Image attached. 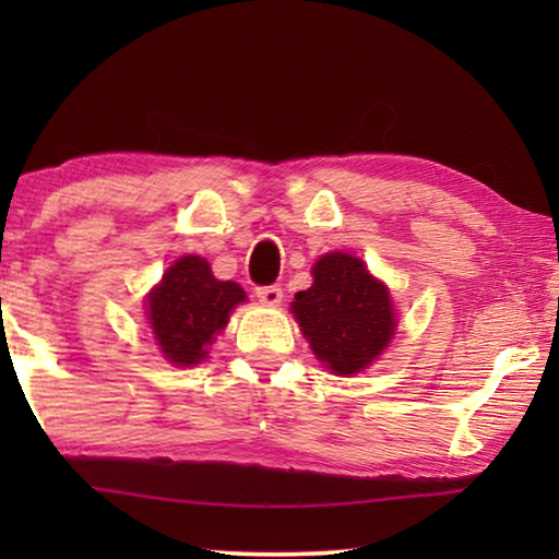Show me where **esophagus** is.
Segmentation results:
<instances>
[{"mask_svg": "<svg viewBox=\"0 0 559 559\" xmlns=\"http://www.w3.org/2000/svg\"><path fill=\"white\" fill-rule=\"evenodd\" d=\"M257 297L262 305H270V308H277L282 302V287L277 285H266V287H257Z\"/></svg>", "mask_w": 559, "mask_h": 559, "instance_id": "34e87169", "label": "esophagus"}]
</instances>
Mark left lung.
<instances>
[{"instance_id": "1", "label": "left lung", "mask_w": 559, "mask_h": 559, "mask_svg": "<svg viewBox=\"0 0 559 559\" xmlns=\"http://www.w3.org/2000/svg\"><path fill=\"white\" fill-rule=\"evenodd\" d=\"M293 316L312 354L335 377L364 371L392 341L396 312L384 282L358 257L333 251L312 266V285L295 295Z\"/></svg>"}]
</instances>
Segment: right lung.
I'll list each match as a JSON object with an SVG mask.
<instances>
[{
	"label": "right lung",
	"instance_id": "1",
	"mask_svg": "<svg viewBox=\"0 0 559 559\" xmlns=\"http://www.w3.org/2000/svg\"><path fill=\"white\" fill-rule=\"evenodd\" d=\"M247 293L236 282L213 277L205 259L180 257L147 295V320L159 350L175 366H195L224 331Z\"/></svg>",
	"mask_w": 559,
	"mask_h": 559
}]
</instances>
